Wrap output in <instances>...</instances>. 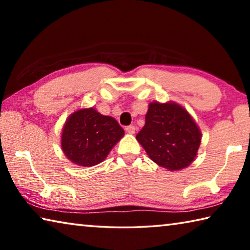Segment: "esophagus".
Returning a JSON list of instances; mask_svg holds the SVG:
<instances>
[{
	"instance_id": "1",
	"label": "esophagus",
	"mask_w": 250,
	"mask_h": 250,
	"mask_svg": "<svg viewBox=\"0 0 250 250\" xmlns=\"http://www.w3.org/2000/svg\"><path fill=\"white\" fill-rule=\"evenodd\" d=\"M125 131L128 132L129 134H133L135 132V126L134 125H128L125 128Z\"/></svg>"
}]
</instances>
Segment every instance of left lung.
<instances>
[{
    "label": "left lung",
    "instance_id": "8db88e82",
    "mask_svg": "<svg viewBox=\"0 0 250 250\" xmlns=\"http://www.w3.org/2000/svg\"><path fill=\"white\" fill-rule=\"evenodd\" d=\"M137 140L154 163L168 171H180L195 160L202 132L181 104L153 101L147 108L146 125L137 134Z\"/></svg>",
    "mask_w": 250,
    "mask_h": 250
}]
</instances>
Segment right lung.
Here are the masks:
<instances>
[{
    "instance_id": "obj_1",
    "label": "right lung",
    "mask_w": 250,
    "mask_h": 250,
    "mask_svg": "<svg viewBox=\"0 0 250 250\" xmlns=\"http://www.w3.org/2000/svg\"><path fill=\"white\" fill-rule=\"evenodd\" d=\"M124 135L115 118L101 115L95 108H83L66 119L61 146L71 163L89 167L103 162Z\"/></svg>"
}]
</instances>
